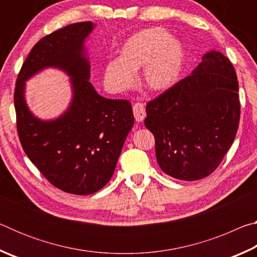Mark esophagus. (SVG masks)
I'll use <instances>...</instances> for the list:
<instances>
[{
	"label": "esophagus",
	"instance_id": "1",
	"mask_svg": "<svg viewBox=\"0 0 257 257\" xmlns=\"http://www.w3.org/2000/svg\"><path fill=\"white\" fill-rule=\"evenodd\" d=\"M133 112H134V116L136 119L137 122H143L146 116V110L145 106L143 103H136L134 104L133 106Z\"/></svg>",
	"mask_w": 257,
	"mask_h": 257
}]
</instances>
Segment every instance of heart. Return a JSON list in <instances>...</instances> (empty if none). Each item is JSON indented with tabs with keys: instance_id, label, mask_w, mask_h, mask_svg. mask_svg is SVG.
I'll return each instance as SVG.
<instances>
[{
	"instance_id": "b5f03b06",
	"label": "heart",
	"mask_w": 257,
	"mask_h": 257,
	"mask_svg": "<svg viewBox=\"0 0 257 257\" xmlns=\"http://www.w3.org/2000/svg\"><path fill=\"white\" fill-rule=\"evenodd\" d=\"M185 59L184 44L167 29H143L123 43L120 59L105 64L104 84L112 92H123L134 85V72L143 67L141 80L145 88L155 93L165 92L179 80Z\"/></svg>"
}]
</instances>
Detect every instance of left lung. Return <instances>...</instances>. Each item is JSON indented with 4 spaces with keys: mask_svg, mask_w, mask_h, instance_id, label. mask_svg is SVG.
<instances>
[{
    "mask_svg": "<svg viewBox=\"0 0 257 257\" xmlns=\"http://www.w3.org/2000/svg\"><path fill=\"white\" fill-rule=\"evenodd\" d=\"M160 168L176 179H203L219 167L236 137L240 103L236 72L212 50L191 75L147 103Z\"/></svg>",
    "mask_w": 257,
    "mask_h": 257,
    "instance_id": "obj_1",
    "label": "left lung"
}]
</instances>
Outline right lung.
<instances>
[{
	"instance_id": "right-lung-1",
	"label": "right lung",
	"mask_w": 257,
	"mask_h": 257,
	"mask_svg": "<svg viewBox=\"0 0 257 257\" xmlns=\"http://www.w3.org/2000/svg\"><path fill=\"white\" fill-rule=\"evenodd\" d=\"M94 27L85 21L43 37L21 67L15 90L17 128L25 153L52 185L75 195L96 193L110 181L134 125L129 101L103 97L89 82L84 43ZM46 67L66 72L73 89L68 108L53 120L35 117L24 98L25 81Z\"/></svg>"
}]
</instances>
